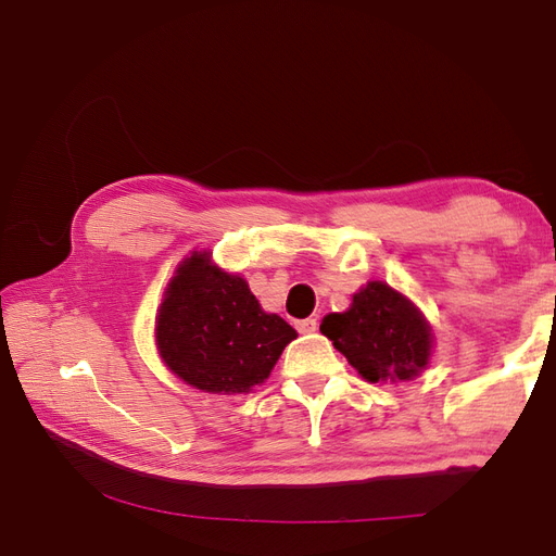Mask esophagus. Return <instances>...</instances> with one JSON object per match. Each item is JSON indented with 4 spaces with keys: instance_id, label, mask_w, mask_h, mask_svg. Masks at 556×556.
<instances>
[{
    "instance_id": "obj_1",
    "label": "esophagus",
    "mask_w": 556,
    "mask_h": 556,
    "mask_svg": "<svg viewBox=\"0 0 556 556\" xmlns=\"http://www.w3.org/2000/svg\"><path fill=\"white\" fill-rule=\"evenodd\" d=\"M296 329L301 334H313L317 329V320H315V317H305V320L296 323Z\"/></svg>"
}]
</instances>
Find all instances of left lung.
<instances>
[{"mask_svg":"<svg viewBox=\"0 0 556 556\" xmlns=\"http://www.w3.org/2000/svg\"><path fill=\"white\" fill-rule=\"evenodd\" d=\"M320 332L368 382H408L430 365V323L384 281H368L353 293L349 311L325 315Z\"/></svg>","mask_w":556,"mask_h":556,"instance_id":"8db88e82","label":"left lung"}]
</instances>
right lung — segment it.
<instances>
[{"label": "right lung", "mask_w": 556, "mask_h": 556, "mask_svg": "<svg viewBox=\"0 0 556 556\" xmlns=\"http://www.w3.org/2000/svg\"><path fill=\"white\" fill-rule=\"evenodd\" d=\"M296 329L263 305L241 275L212 263L210 251L184 257L155 317L162 363L200 392L248 394L263 384Z\"/></svg>", "instance_id": "1"}]
</instances>
